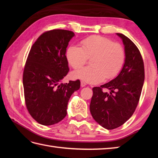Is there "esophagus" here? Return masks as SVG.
<instances>
[{"label": "esophagus", "instance_id": "esophagus-1", "mask_svg": "<svg viewBox=\"0 0 158 158\" xmlns=\"http://www.w3.org/2000/svg\"><path fill=\"white\" fill-rule=\"evenodd\" d=\"M86 85L87 84H86V83L85 81H81V87H85Z\"/></svg>", "mask_w": 158, "mask_h": 158}]
</instances>
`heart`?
<instances>
[{
	"instance_id": "1",
	"label": "heart",
	"mask_w": 158,
	"mask_h": 158,
	"mask_svg": "<svg viewBox=\"0 0 158 158\" xmlns=\"http://www.w3.org/2000/svg\"><path fill=\"white\" fill-rule=\"evenodd\" d=\"M66 59L74 70H78L90 59V66L74 73V77L89 83H97L104 79H111L122 70L125 61L122 45L101 36H91L83 39L81 48L70 46Z\"/></svg>"
}]
</instances>
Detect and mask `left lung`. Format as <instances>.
I'll return each instance as SVG.
<instances>
[{
    "label": "left lung",
    "mask_w": 158,
    "mask_h": 158,
    "mask_svg": "<svg viewBox=\"0 0 158 158\" xmlns=\"http://www.w3.org/2000/svg\"><path fill=\"white\" fill-rule=\"evenodd\" d=\"M125 47L126 59L116 78L92 88L89 105L93 118L107 130L121 126L133 115L139 102L145 80L144 62L139 49L127 36L117 33ZM109 89L108 93L104 91Z\"/></svg>",
    "instance_id": "left-lung-1"
}]
</instances>
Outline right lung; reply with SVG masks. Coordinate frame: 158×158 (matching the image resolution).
I'll return each mask as SVG.
<instances>
[{
    "mask_svg": "<svg viewBox=\"0 0 158 158\" xmlns=\"http://www.w3.org/2000/svg\"><path fill=\"white\" fill-rule=\"evenodd\" d=\"M74 32L53 29L43 32L30 50L23 69V85L26 108L39 123L53 125L66 117L70 96L80 81L60 83L69 71L65 55Z\"/></svg>",
    "mask_w": 158,
    "mask_h": 158,
    "instance_id": "obj_1",
    "label": "right lung"
}]
</instances>
